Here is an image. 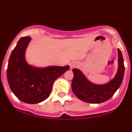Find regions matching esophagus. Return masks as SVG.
Here are the masks:
<instances>
[{"mask_svg":"<svg viewBox=\"0 0 132 132\" xmlns=\"http://www.w3.org/2000/svg\"><path fill=\"white\" fill-rule=\"evenodd\" d=\"M70 68L72 69L73 68H76V66H77V63L76 62H72L70 63Z\"/></svg>","mask_w":132,"mask_h":132,"instance_id":"esophagus-1","label":"esophagus"}]
</instances>
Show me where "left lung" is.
<instances>
[{"mask_svg": "<svg viewBox=\"0 0 132 132\" xmlns=\"http://www.w3.org/2000/svg\"><path fill=\"white\" fill-rule=\"evenodd\" d=\"M119 68L116 76L109 83L96 85L88 81L79 70L74 68L72 89L81 100L90 103H100L110 99L120 87L124 74V65L121 51L118 49Z\"/></svg>", "mask_w": 132, "mask_h": 132, "instance_id": "left-lung-1", "label": "left lung"}]
</instances>
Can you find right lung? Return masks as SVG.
<instances>
[{"label":"right lung","mask_w":132,"mask_h":132,"mask_svg":"<svg viewBox=\"0 0 132 132\" xmlns=\"http://www.w3.org/2000/svg\"><path fill=\"white\" fill-rule=\"evenodd\" d=\"M31 40L22 37L14 48L7 68L8 84L14 95L23 102L34 104L49 96L54 81L69 70V66L36 68L25 60V51Z\"/></svg>","instance_id":"right-lung-1"}]
</instances>
